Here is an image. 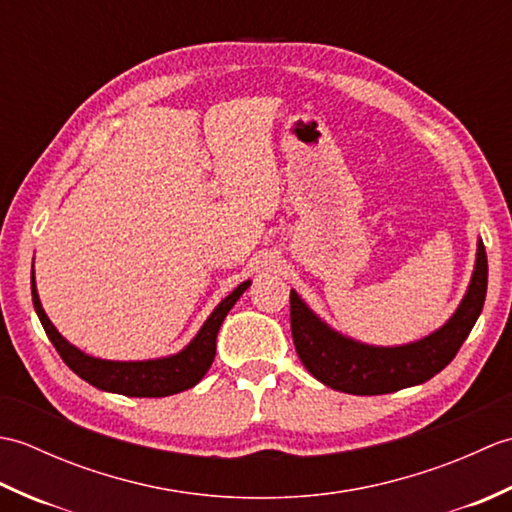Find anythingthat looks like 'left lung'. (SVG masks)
I'll list each match as a JSON object with an SVG mask.
<instances>
[{
	"label": "left lung",
	"mask_w": 512,
	"mask_h": 512,
	"mask_svg": "<svg viewBox=\"0 0 512 512\" xmlns=\"http://www.w3.org/2000/svg\"><path fill=\"white\" fill-rule=\"evenodd\" d=\"M486 286L488 262L480 242L471 286L460 308L438 332L400 347H374L345 339L330 330L295 290H290L292 341L301 363L323 385L356 396L391 394L424 383L453 361L484 308Z\"/></svg>",
	"instance_id": "obj_1"
}]
</instances>
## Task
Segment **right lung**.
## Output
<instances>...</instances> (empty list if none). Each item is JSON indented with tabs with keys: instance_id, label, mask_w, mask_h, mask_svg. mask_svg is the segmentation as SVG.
<instances>
[{
	"instance_id": "1",
	"label": "right lung",
	"mask_w": 512,
	"mask_h": 512,
	"mask_svg": "<svg viewBox=\"0 0 512 512\" xmlns=\"http://www.w3.org/2000/svg\"><path fill=\"white\" fill-rule=\"evenodd\" d=\"M32 286V303H35L37 317L46 330L48 339L52 341L54 350L59 352L63 363L68 365L76 376H81L85 383L99 387L103 391H114V394L136 396V398H162L178 394V391L198 385L202 376L209 372V367L215 358V339L220 332L224 317L235 306V301L244 295V290L250 286V281L239 284L231 295H228L220 306H217L211 317L206 319L198 336L184 347L180 354H173L158 361H136V363H118V361H101L76 350L57 328L50 323L46 312L41 308V301L35 288V273L30 277Z\"/></svg>"
}]
</instances>
